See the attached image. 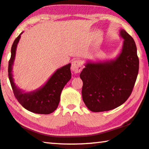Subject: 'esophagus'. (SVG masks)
Returning <instances> with one entry per match:
<instances>
[{
    "label": "esophagus",
    "mask_w": 149,
    "mask_h": 149,
    "mask_svg": "<svg viewBox=\"0 0 149 149\" xmlns=\"http://www.w3.org/2000/svg\"><path fill=\"white\" fill-rule=\"evenodd\" d=\"M82 68H83V65H82L81 61H79V60H74L72 61L71 69L75 74L79 73L81 71Z\"/></svg>",
    "instance_id": "34e87169"
}]
</instances>
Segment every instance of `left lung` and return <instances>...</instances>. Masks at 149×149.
Wrapping results in <instances>:
<instances>
[{"mask_svg": "<svg viewBox=\"0 0 149 149\" xmlns=\"http://www.w3.org/2000/svg\"><path fill=\"white\" fill-rule=\"evenodd\" d=\"M121 53L115 60L88 62L80 74L82 98L89 110L106 111L121 105L131 95L139 72V60L134 40L125 30Z\"/></svg>", "mask_w": 149, "mask_h": 149, "instance_id": "8db88e82", "label": "left lung"}]
</instances>
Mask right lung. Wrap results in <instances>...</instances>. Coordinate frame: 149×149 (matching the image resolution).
I'll return each mask as SVG.
<instances>
[{"instance_id": "obj_1", "label": "right lung", "mask_w": 149, "mask_h": 149, "mask_svg": "<svg viewBox=\"0 0 149 149\" xmlns=\"http://www.w3.org/2000/svg\"><path fill=\"white\" fill-rule=\"evenodd\" d=\"M22 34V32L13 42L11 48V57L8 62V77L14 95L20 104L26 109L38 114H49L57 109L62 89L72 77L71 63L58 69L46 84L37 90L29 93H24L21 91L14 82L12 70L15 58L16 47Z\"/></svg>"}]
</instances>
